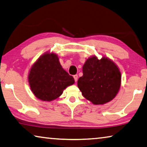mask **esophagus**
Instances as JSON below:
<instances>
[{"label":"esophagus","instance_id":"esophagus-1","mask_svg":"<svg viewBox=\"0 0 147 147\" xmlns=\"http://www.w3.org/2000/svg\"><path fill=\"white\" fill-rule=\"evenodd\" d=\"M74 80H75V81L77 82V81H78V75H74Z\"/></svg>","mask_w":147,"mask_h":147}]
</instances>
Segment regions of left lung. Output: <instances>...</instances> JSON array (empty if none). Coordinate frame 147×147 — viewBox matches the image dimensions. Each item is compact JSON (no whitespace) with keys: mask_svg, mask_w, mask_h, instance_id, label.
<instances>
[{"mask_svg":"<svg viewBox=\"0 0 147 147\" xmlns=\"http://www.w3.org/2000/svg\"><path fill=\"white\" fill-rule=\"evenodd\" d=\"M83 76L78 86L83 96L94 105H102L114 98L121 85V73L114 62L103 57L87 59L83 67Z\"/></svg>","mask_w":147,"mask_h":147,"instance_id":"left-lung-1","label":"left lung"}]
</instances>
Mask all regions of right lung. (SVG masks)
<instances>
[{"mask_svg": "<svg viewBox=\"0 0 147 147\" xmlns=\"http://www.w3.org/2000/svg\"><path fill=\"white\" fill-rule=\"evenodd\" d=\"M28 80L33 94L38 99L50 101L74 83V79L62 68L56 54L46 53L40 57L30 69Z\"/></svg>", "mask_w": 147, "mask_h": 147, "instance_id": "1", "label": "right lung"}]
</instances>
